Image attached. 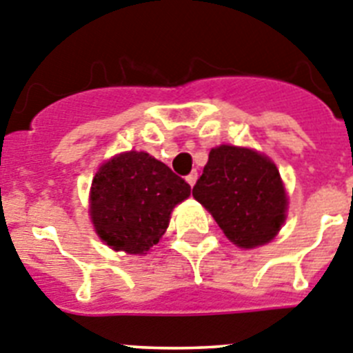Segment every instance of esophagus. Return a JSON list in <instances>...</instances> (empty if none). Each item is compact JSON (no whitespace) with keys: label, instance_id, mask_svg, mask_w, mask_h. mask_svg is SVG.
I'll use <instances>...</instances> for the list:
<instances>
[{"label":"esophagus","instance_id":"34e87169","mask_svg":"<svg viewBox=\"0 0 353 353\" xmlns=\"http://www.w3.org/2000/svg\"><path fill=\"white\" fill-rule=\"evenodd\" d=\"M196 179H198V173H196V171H191V173L187 174L185 176V180H187V183H189V185H194L196 183Z\"/></svg>","mask_w":353,"mask_h":353}]
</instances>
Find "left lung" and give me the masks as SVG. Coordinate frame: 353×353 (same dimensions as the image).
I'll list each match as a JSON object with an SVG mask.
<instances>
[{"label":"left lung","mask_w":353,"mask_h":353,"mask_svg":"<svg viewBox=\"0 0 353 353\" xmlns=\"http://www.w3.org/2000/svg\"><path fill=\"white\" fill-rule=\"evenodd\" d=\"M192 196L210 212L228 240L244 249L269 244L288 210L276 164L256 150L242 146L212 148Z\"/></svg>","instance_id":"obj_1"}]
</instances>
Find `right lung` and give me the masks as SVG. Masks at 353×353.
<instances>
[{"mask_svg":"<svg viewBox=\"0 0 353 353\" xmlns=\"http://www.w3.org/2000/svg\"><path fill=\"white\" fill-rule=\"evenodd\" d=\"M191 185L146 152H123L99 168L90 191L97 235L114 251L146 254L166 232Z\"/></svg>","mask_w":353,"mask_h":353,"instance_id":"obj_1","label":"right lung"}]
</instances>
